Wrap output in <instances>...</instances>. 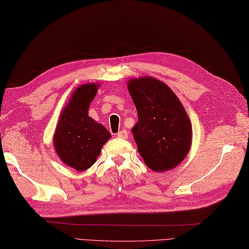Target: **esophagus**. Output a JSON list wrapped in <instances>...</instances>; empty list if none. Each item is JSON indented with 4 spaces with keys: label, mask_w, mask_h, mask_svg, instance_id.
Wrapping results in <instances>:
<instances>
[{
    "label": "esophagus",
    "mask_w": 249,
    "mask_h": 249,
    "mask_svg": "<svg viewBox=\"0 0 249 249\" xmlns=\"http://www.w3.org/2000/svg\"><path fill=\"white\" fill-rule=\"evenodd\" d=\"M117 137H119V138H126L127 137V132L125 131V130H122V131H119L118 133H117Z\"/></svg>",
    "instance_id": "esophagus-1"
}]
</instances>
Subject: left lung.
I'll return each instance as SVG.
<instances>
[{
  "label": "left lung",
  "instance_id": "1",
  "mask_svg": "<svg viewBox=\"0 0 249 249\" xmlns=\"http://www.w3.org/2000/svg\"><path fill=\"white\" fill-rule=\"evenodd\" d=\"M127 90L138 114L132 132L140 156L153 171L173 170L192 145V123L184 107L169 86L152 76L129 79Z\"/></svg>",
  "mask_w": 249,
  "mask_h": 249
}]
</instances>
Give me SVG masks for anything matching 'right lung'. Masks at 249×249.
Instances as JSON below:
<instances>
[{"instance_id": "add662e5", "label": "right lung", "mask_w": 249, "mask_h": 249, "mask_svg": "<svg viewBox=\"0 0 249 249\" xmlns=\"http://www.w3.org/2000/svg\"><path fill=\"white\" fill-rule=\"evenodd\" d=\"M99 87L97 83H88L73 91L59 114L53 135L52 143L58 158L77 172L90 169L111 138L110 132L88 113Z\"/></svg>"}]
</instances>
